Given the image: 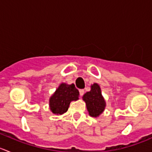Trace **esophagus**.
Masks as SVG:
<instances>
[{"label": "esophagus", "instance_id": "esophagus-1", "mask_svg": "<svg viewBox=\"0 0 152 152\" xmlns=\"http://www.w3.org/2000/svg\"><path fill=\"white\" fill-rule=\"evenodd\" d=\"M79 93H80V96H83L84 94V91L83 89H80V90H79Z\"/></svg>", "mask_w": 152, "mask_h": 152}]
</instances>
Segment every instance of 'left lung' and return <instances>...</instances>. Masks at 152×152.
<instances>
[{
	"mask_svg": "<svg viewBox=\"0 0 152 152\" xmlns=\"http://www.w3.org/2000/svg\"><path fill=\"white\" fill-rule=\"evenodd\" d=\"M83 100L85 101L90 116L92 117H97L105 109V100L102 96L100 86L97 84L91 86V91L86 93Z\"/></svg>",
	"mask_w": 152,
	"mask_h": 152,
	"instance_id": "8db88e82",
	"label": "left lung"
}]
</instances>
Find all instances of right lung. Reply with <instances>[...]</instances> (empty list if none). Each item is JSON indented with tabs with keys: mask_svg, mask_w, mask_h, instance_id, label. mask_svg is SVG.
Masks as SVG:
<instances>
[{
	"mask_svg": "<svg viewBox=\"0 0 152 152\" xmlns=\"http://www.w3.org/2000/svg\"><path fill=\"white\" fill-rule=\"evenodd\" d=\"M79 98V91L75 84H61L49 100L51 111L54 114L61 115L68 110L70 103Z\"/></svg>",
	"mask_w": 152,
	"mask_h": 152,
	"instance_id": "right-lung-1",
	"label": "right lung"
}]
</instances>
